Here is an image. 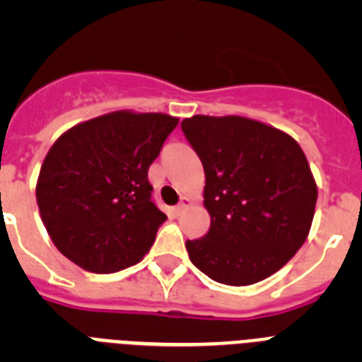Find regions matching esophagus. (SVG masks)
I'll return each instance as SVG.
<instances>
[{
  "mask_svg": "<svg viewBox=\"0 0 362 362\" xmlns=\"http://www.w3.org/2000/svg\"><path fill=\"white\" fill-rule=\"evenodd\" d=\"M187 206H188V199H187V197H183V199L179 201L177 206H175V214H181L185 209H187Z\"/></svg>",
  "mask_w": 362,
  "mask_h": 362,
  "instance_id": "obj_1",
  "label": "esophagus"
}]
</instances>
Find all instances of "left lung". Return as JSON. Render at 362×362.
<instances>
[{
    "mask_svg": "<svg viewBox=\"0 0 362 362\" xmlns=\"http://www.w3.org/2000/svg\"><path fill=\"white\" fill-rule=\"evenodd\" d=\"M204 168L210 228L187 241L194 267L217 283L246 286L288 263L312 226L317 187L288 134L239 116L181 121Z\"/></svg>",
    "mask_w": 362,
    "mask_h": 362,
    "instance_id": "1",
    "label": "left lung"
}]
</instances>
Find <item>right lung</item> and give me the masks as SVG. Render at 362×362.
Here are the masks:
<instances>
[{"label": "right lung", "instance_id": "1", "mask_svg": "<svg viewBox=\"0 0 362 362\" xmlns=\"http://www.w3.org/2000/svg\"><path fill=\"white\" fill-rule=\"evenodd\" d=\"M177 123L119 110L76 124L54 143L36 199L50 239L72 263L112 274L145 257L166 219L152 201L148 166Z\"/></svg>", "mask_w": 362, "mask_h": 362}]
</instances>
